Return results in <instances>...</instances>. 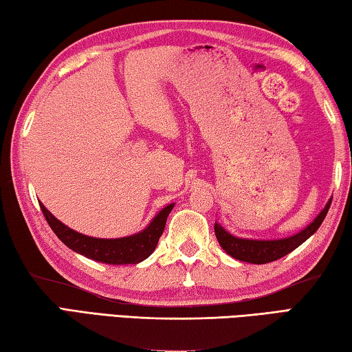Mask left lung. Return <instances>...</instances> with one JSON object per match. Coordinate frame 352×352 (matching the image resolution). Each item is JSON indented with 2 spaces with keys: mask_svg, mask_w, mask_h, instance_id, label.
<instances>
[{
  "mask_svg": "<svg viewBox=\"0 0 352 352\" xmlns=\"http://www.w3.org/2000/svg\"><path fill=\"white\" fill-rule=\"evenodd\" d=\"M332 198L326 202L322 212L317 214V218L312 221L309 226H306L303 230L295 233L292 236L281 238V239H248L238 238L232 233L227 232L223 226L214 223V235L221 248L226 250L235 260L252 263V264H266L270 261L280 260L287 254H291L298 245L303 244L307 238L312 236L322 226L323 219L331 207Z\"/></svg>",
  "mask_w": 352,
  "mask_h": 352,
  "instance_id": "1",
  "label": "left lung"
}]
</instances>
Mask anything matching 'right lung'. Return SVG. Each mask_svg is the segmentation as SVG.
I'll return each mask as SVG.
<instances>
[{
    "instance_id": "add662e5",
    "label": "right lung",
    "mask_w": 352,
    "mask_h": 352,
    "mask_svg": "<svg viewBox=\"0 0 352 352\" xmlns=\"http://www.w3.org/2000/svg\"><path fill=\"white\" fill-rule=\"evenodd\" d=\"M47 224L61 243L89 260L104 264H138L146 260L156 249L160 235L164 233L166 218L175 204L164 207L144 230L123 238H92L72 230L58 221L47 208L40 204Z\"/></svg>"
}]
</instances>
